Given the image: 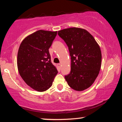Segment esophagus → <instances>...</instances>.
<instances>
[{
  "label": "esophagus",
  "instance_id": "obj_1",
  "mask_svg": "<svg viewBox=\"0 0 122 122\" xmlns=\"http://www.w3.org/2000/svg\"><path fill=\"white\" fill-rule=\"evenodd\" d=\"M58 65V68H60V69H61V64H58V65Z\"/></svg>",
  "mask_w": 122,
  "mask_h": 122
}]
</instances>
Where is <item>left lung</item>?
Masks as SVG:
<instances>
[{"label":"left lung","instance_id":"obj_1","mask_svg":"<svg viewBox=\"0 0 122 122\" xmlns=\"http://www.w3.org/2000/svg\"><path fill=\"white\" fill-rule=\"evenodd\" d=\"M66 43L71 57V71L65 79L71 88L82 91L90 87L97 78L102 65L99 44L88 31L71 27L58 31Z\"/></svg>","mask_w":122,"mask_h":122}]
</instances>
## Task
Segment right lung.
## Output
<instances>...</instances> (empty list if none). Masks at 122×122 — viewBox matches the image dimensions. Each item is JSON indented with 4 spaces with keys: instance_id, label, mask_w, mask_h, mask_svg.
<instances>
[{
    "instance_id": "obj_1",
    "label": "right lung",
    "mask_w": 122,
    "mask_h": 122,
    "mask_svg": "<svg viewBox=\"0 0 122 122\" xmlns=\"http://www.w3.org/2000/svg\"><path fill=\"white\" fill-rule=\"evenodd\" d=\"M57 33L38 30L25 38L19 47L17 66L19 75L26 84L38 92L47 90L58 73L51 62L49 51Z\"/></svg>"
}]
</instances>
